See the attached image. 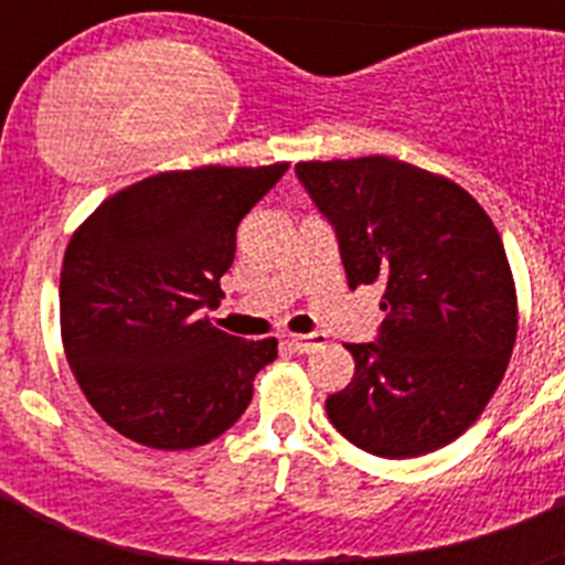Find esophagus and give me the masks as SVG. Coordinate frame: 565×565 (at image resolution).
<instances>
[{
	"label": "esophagus",
	"instance_id": "34e87169",
	"mask_svg": "<svg viewBox=\"0 0 565 565\" xmlns=\"http://www.w3.org/2000/svg\"><path fill=\"white\" fill-rule=\"evenodd\" d=\"M286 342H288V348H291V351L311 353V351H317V348H322V344H326V337H322V333H302V337H299V333H294V337H288Z\"/></svg>",
	"mask_w": 565,
	"mask_h": 565
}]
</instances>
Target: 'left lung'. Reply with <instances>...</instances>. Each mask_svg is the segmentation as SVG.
Returning a JSON list of instances; mask_svg holds the SVG:
<instances>
[{
  "instance_id": "obj_1",
  "label": "left lung",
  "mask_w": 565,
  "mask_h": 565,
  "mask_svg": "<svg viewBox=\"0 0 565 565\" xmlns=\"http://www.w3.org/2000/svg\"><path fill=\"white\" fill-rule=\"evenodd\" d=\"M297 178L337 234L348 286H384L376 342L348 344L356 371L328 396V418L382 458L447 447L481 416L515 344L501 234L458 183L396 158L308 161Z\"/></svg>"
}]
</instances>
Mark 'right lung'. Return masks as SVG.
I'll list each match as a JSON object with an SVG mask.
<instances>
[{
    "instance_id": "1",
    "label": "right lung",
    "mask_w": 565,
    "mask_h": 565,
    "mask_svg": "<svg viewBox=\"0 0 565 565\" xmlns=\"http://www.w3.org/2000/svg\"><path fill=\"white\" fill-rule=\"evenodd\" d=\"M288 172H161L107 198L64 252L58 311L67 362L104 422L152 450H192L232 427L277 339L228 337L221 306L237 226Z\"/></svg>"
}]
</instances>
